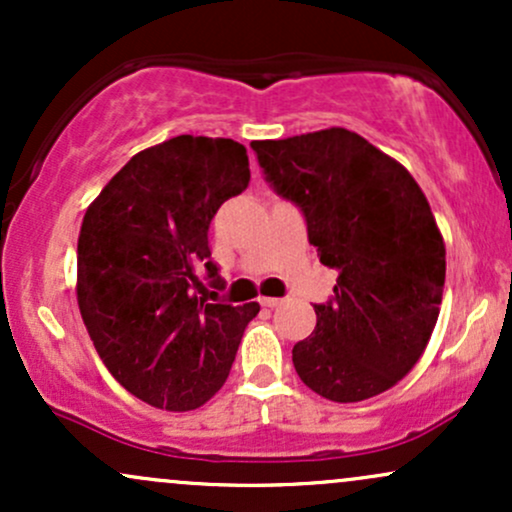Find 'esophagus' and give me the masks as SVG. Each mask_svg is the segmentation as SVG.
I'll return each mask as SVG.
<instances>
[{"instance_id": "esophagus-1", "label": "esophagus", "mask_w": 512, "mask_h": 512, "mask_svg": "<svg viewBox=\"0 0 512 512\" xmlns=\"http://www.w3.org/2000/svg\"><path fill=\"white\" fill-rule=\"evenodd\" d=\"M260 303L264 308H276V305H281V298H260Z\"/></svg>"}]
</instances>
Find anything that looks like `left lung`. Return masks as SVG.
<instances>
[{
	"instance_id": "left-lung-1",
	"label": "left lung",
	"mask_w": 512,
	"mask_h": 512,
	"mask_svg": "<svg viewBox=\"0 0 512 512\" xmlns=\"http://www.w3.org/2000/svg\"><path fill=\"white\" fill-rule=\"evenodd\" d=\"M264 178L303 211L334 296L293 346L298 378L332 402L390 390L436 327L445 243L428 199L395 158L344 127L252 142Z\"/></svg>"
}]
</instances>
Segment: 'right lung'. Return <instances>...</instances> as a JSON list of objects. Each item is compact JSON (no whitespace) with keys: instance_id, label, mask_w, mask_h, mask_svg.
I'll return each mask as SVG.
<instances>
[{"instance_id":"1","label":"right lung","mask_w":512,"mask_h":512,"mask_svg":"<svg viewBox=\"0 0 512 512\" xmlns=\"http://www.w3.org/2000/svg\"><path fill=\"white\" fill-rule=\"evenodd\" d=\"M248 182L243 144L180 134L129 158L86 209L76 248L81 317L105 368L151 407L209 402L260 313L257 303H214L210 291L223 279L209 223Z\"/></svg>"}]
</instances>
